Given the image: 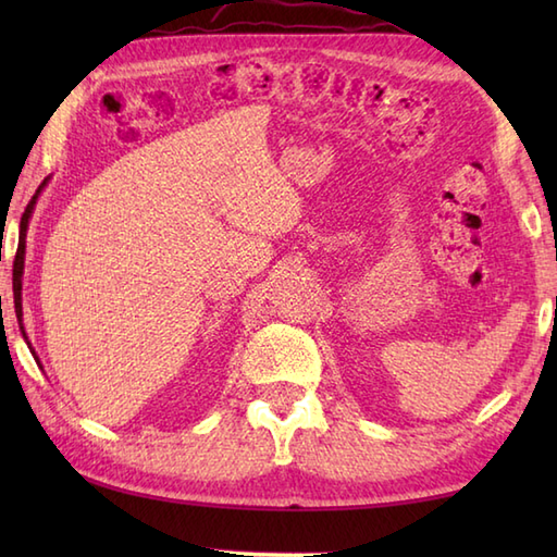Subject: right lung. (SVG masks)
I'll list each match as a JSON object with an SVG mask.
<instances>
[{"label":"right lung","mask_w":557,"mask_h":557,"mask_svg":"<svg viewBox=\"0 0 557 557\" xmlns=\"http://www.w3.org/2000/svg\"><path fill=\"white\" fill-rule=\"evenodd\" d=\"M45 184H47V180L38 186V191H35V196L30 198V203L26 206V212H23V218H21V234H18V253H16V263H14V301H16V315H18V321H21V315H23V311H21V275H23V248H26V230H28V220H30V212H33V208H35V200H38V196H40V191L45 188ZM21 330H23V323H21ZM23 337H26V333H23ZM33 357H35V351H33ZM38 361V359H35ZM38 366H40V361H38Z\"/></svg>","instance_id":"right-lung-1"}]
</instances>
